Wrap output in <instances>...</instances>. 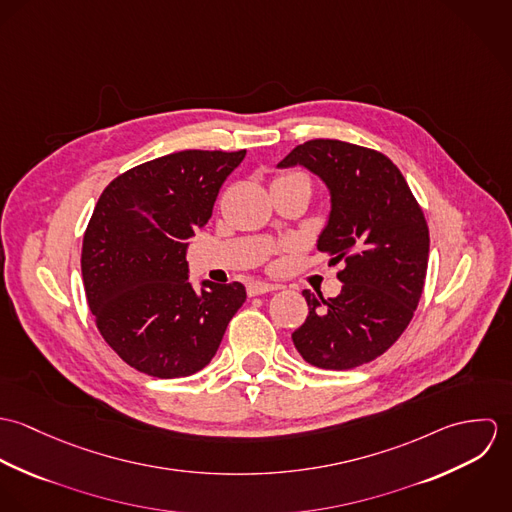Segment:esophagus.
I'll return each mask as SVG.
<instances>
[{
	"instance_id": "esophagus-1",
	"label": "esophagus",
	"mask_w": 512,
	"mask_h": 512,
	"mask_svg": "<svg viewBox=\"0 0 512 512\" xmlns=\"http://www.w3.org/2000/svg\"><path fill=\"white\" fill-rule=\"evenodd\" d=\"M276 290H280V286H276V284H268V282H252V284L248 286V295H250V297H254V295L276 292Z\"/></svg>"
}]
</instances>
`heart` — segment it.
<instances>
[{"mask_svg": "<svg viewBox=\"0 0 512 512\" xmlns=\"http://www.w3.org/2000/svg\"><path fill=\"white\" fill-rule=\"evenodd\" d=\"M286 177H301V175H286ZM286 177H280V179H286Z\"/></svg>", "mask_w": 512, "mask_h": 512, "instance_id": "heart-1", "label": "heart"}]
</instances>
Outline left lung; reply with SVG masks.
<instances>
[{
    "label": "left lung",
    "instance_id": "left-lung-1",
    "mask_svg": "<svg viewBox=\"0 0 512 512\" xmlns=\"http://www.w3.org/2000/svg\"><path fill=\"white\" fill-rule=\"evenodd\" d=\"M295 165L329 191L331 211L317 250L345 268L337 274L343 284L337 297L303 290L309 315L293 331V345L309 365L349 370L388 351L412 321L428 270V224L404 175L380 151L311 140L278 169Z\"/></svg>",
    "mask_w": 512,
    "mask_h": 512
}]
</instances>
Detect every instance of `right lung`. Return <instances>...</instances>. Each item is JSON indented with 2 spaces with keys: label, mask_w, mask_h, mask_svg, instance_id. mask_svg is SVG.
Segmentation results:
<instances>
[{
  "label": "right lung",
  "mask_w": 512,
  "mask_h": 512,
  "mask_svg": "<svg viewBox=\"0 0 512 512\" xmlns=\"http://www.w3.org/2000/svg\"><path fill=\"white\" fill-rule=\"evenodd\" d=\"M246 149H187L146 161L100 195L82 240L88 307L118 357L157 378L199 372L246 301L240 282H189L187 246Z\"/></svg>",
  "instance_id": "obj_1"
}]
</instances>
